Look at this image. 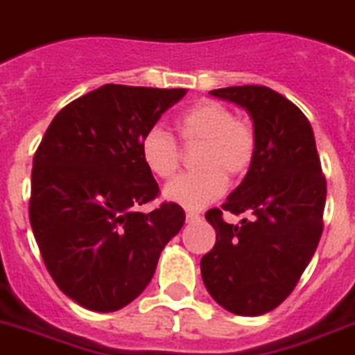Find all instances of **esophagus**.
Instances as JSON below:
<instances>
[{
  "label": "esophagus",
  "instance_id": "obj_1",
  "mask_svg": "<svg viewBox=\"0 0 355 355\" xmlns=\"http://www.w3.org/2000/svg\"><path fill=\"white\" fill-rule=\"evenodd\" d=\"M186 218H187V223H197V220H200V213L197 211H186Z\"/></svg>",
  "mask_w": 355,
  "mask_h": 355
}]
</instances>
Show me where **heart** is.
I'll return each instance as SVG.
<instances>
[{
  "instance_id": "b5f03b06",
  "label": "heart",
  "mask_w": 355,
  "mask_h": 355,
  "mask_svg": "<svg viewBox=\"0 0 355 355\" xmlns=\"http://www.w3.org/2000/svg\"><path fill=\"white\" fill-rule=\"evenodd\" d=\"M178 137L186 148L200 146L197 168L166 186L164 197L187 209H200L215 202L232 180L246 177L259 149L257 129L252 120L239 118L217 100H198L178 116ZM144 166L157 178L169 180L182 164L177 140L160 128L149 129L140 140Z\"/></svg>"
}]
</instances>
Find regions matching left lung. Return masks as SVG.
Returning a JSON list of instances; mask_svg holds the SVG:
<instances>
[{
	"label": "left lung",
	"instance_id": "1",
	"mask_svg": "<svg viewBox=\"0 0 355 355\" xmlns=\"http://www.w3.org/2000/svg\"><path fill=\"white\" fill-rule=\"evenodd\" d=\"M250 112L257 129L255 162L226 202L206 213L217 241L200 261L207 292L227 312L261 315L297 286L322 233L327 178L308 118L264 85L211 91ZM248 212L239 227L222 213Z\"/></svg>",
	"mask_w": 355,
	"mask_h": 355
}]
</instances>
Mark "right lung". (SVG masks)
<instances>
[{"label":"right lung","mask_w":355,"mask_h":355,"mask_svg":"<svg viewBox=\"0 0 355 355\" xmlns=\"http://www.w3.org/2000/svg\"><path fill=\"white\" fill-rule=\"evenodd\" d=\"M186 89L107 83L58 112L34 153L28 218L56 286L80 306L114 312L140 295L184 226L158 197L140 140Z\"/></svg>","instance_id":"right-lung-1"}]
</instances>
